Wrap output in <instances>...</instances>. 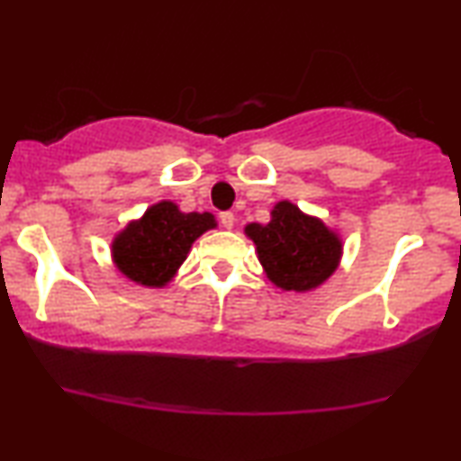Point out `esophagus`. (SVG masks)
I'll use <instances>...</instances> for the list:
<instances>
[{"label": "esophagus", "instance_id": "esophagus-1", "mask_svg": "<svg viewBox=\"0 0 461 461\" xmlns=\"http://www.w3.org/2000/svg\"><path fill=\"white\" fill-rule=\"evenodd\" d=\"M220 222H222V226L224 229H232V226H235V213L232 212H222L220 213Z\"/></svg>", "mask_w": 461, "mask_h": 461}]
</instances>
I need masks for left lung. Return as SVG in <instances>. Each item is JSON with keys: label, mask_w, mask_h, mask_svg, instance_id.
<instances>
[{"label": "left lung", "mask_w": 461, "mask_h": 461, "mask_svg": "<svg viewBox=\"0 0 461 461\" xmlns=\"http://www.w3.org/2000/svg\"><path fill=\"white\" fill-rule=\"evenodd\" d=\"M268 281L283 292L306 294L330 279L342 260V239L323 220L292 201L270 210V222L245 226Z\"/></svg>", "instance_id": "left-lung-1"}]
</instances>
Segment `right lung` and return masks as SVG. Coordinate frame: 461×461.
Listing matches in <instances>:
<instances>
[{"label": "right lung", "instance_id": "obj_1", "mask_svg": "<svg viewBox=\"0 0 461 461\" xmlns=\"http://www.w3.org/2000/svg\"><path fill=\"white\" fill-rule=\"evenodd\" d=\"M210 212H180L174 201L150 205L142 218L131 220L111 243V256L125 279L142 287L159 289L174 279L193 243L216 229Z\"/></svg>", "mask_w": 461, "mask_h": 461}]
</instances>
